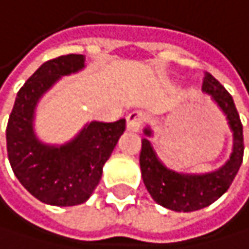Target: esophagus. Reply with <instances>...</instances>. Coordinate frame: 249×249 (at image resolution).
<instances>
[{
  "label": "esophagus",
  "instance_id": "1",
  "mask_svg": "<svg viewBox=\"0 0 249 249\" xmlns=\"http://www.w3.org/2000/svg\"><path fill=\"white\" fill-rule=\"evenodd\" d=\"M146 119V113L142 110H133L127 115V127L131 131H137Z\"/></svg>",
  "mask_w": 249,
  "mask_h": 249
}]
</instances>
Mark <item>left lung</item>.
<instances>
[{
  "label": "left lung",
  "mask_w": 249,
  "mask_h": 249,
  "mask_svg": "<svg viewBox=\"0 0 249 249\" xmlns=\"http://www.w3.org/2000/svg\"><path fill=\"white\" fill-rule=\"evenodd\" d=\"M202 90L210 93L227 115L234 137L233 154L218 171L204 175H187L163 166L149 141L142 139L139 163L145 187L156 202L169 210L194 212L210 206L228 191L244 160V127L231 95L210 74L204 77ZM145 134L151 136V130L146 128Z\"/></svg>",
  "instance_id": "1"
}]
</instances>
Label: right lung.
<instances>
[{
  "instance_id": "add662e5",
  "label": "right lung",
  "mask_w": 249,
  "mask_h": 249,
  "mask_svg": "<svg viewBox=\"0 0 249 249\" xmlns=\"http://www.w3.org/2000/svg\"><path fill=\"white\" fill-rule=\"evenodd\" d=\"M84 66L81 54L60 55L45 62L19 89L9 116L5 139L16 178L45 204L77 206L88 201L103 175V166L125 130V119L90 122L63 146L40 143L33 131L39 98L62 75Z\"/></svg>"
}]
</instances>
